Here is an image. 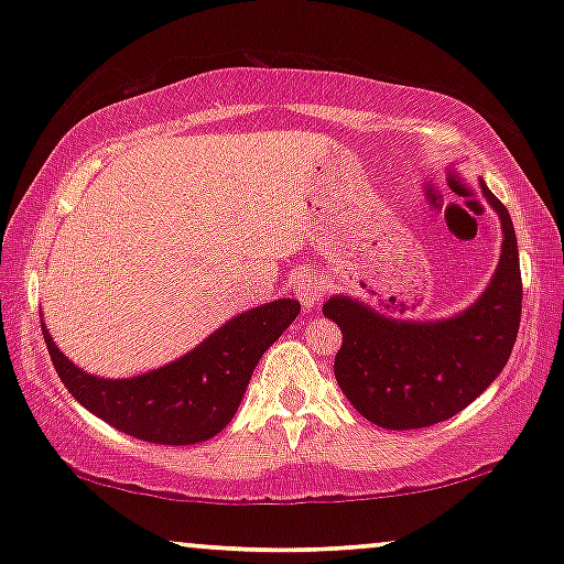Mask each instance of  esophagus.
Masks as SVG:
<instances>
[{"mask_svg": "<svg viewBox=\"0 0 564 564\" xmlns=\"http://www.w3.org/2000/svg\"><path fill=\"white\" fill-rule=\"evenodd\" d=\"M292 292H295V297L303 303V311L311 313L313 307L318 305L323 292H326V284H323L321 276L311 272V269H303V272L292 276Z\"/></svg>", "mask_w": 564, "mask_h": 564, "instance_id": "1", "label": "esophagus"}]
</instances>
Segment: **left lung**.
<instances>
[{
	"instance_id": "8db88e82",
	"label": "left lung",
	"mask_w": 564,
	"mask_h": 564,
	"mask_svg": "<svg viewBox=\"0 0 564 564\" xmlns=\"http://www.w3.org/2000/svg\"><path fill=\"white\" fill-rule=\"evenodd\" d=\"M500 218L503 249L480 297L454 318L395 321L346 295L328 297L323 315L344 344L334 375L349 403L382 429L408 431L442 423L482 395L511 357L521 323V267L506 205L480 182Z\"/></svg>"
}]
</instances>
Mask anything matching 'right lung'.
<instances>
[{
  "label": "right lung",
  "instance_id": "right-lung-1",
  "mask_svg": "<svg viewBox=\"0 0 564 564\" xmlns=\"http://www.w3.org/2000/svg\"><path fill=\"white\" fill-rule=\"evenodd\" d=\"M297 300L251 307L172 365L138 377L105 380L87 375L43 336L66 390L122 434L151 444L184 446L207 442L234 419L261 354L297 318Z\"/></svg>",
  "mask_w": 564,
  "mask_h": 564
}]
</instances>
